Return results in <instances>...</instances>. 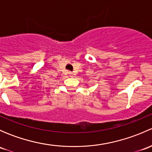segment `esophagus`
<instances>
[{"label":"esophagus","instance_id":"esophagus-1","mask_svg":"<svg viewBox=\"0 0 152 152\" xmlns=\"http://www.w3.org/2000/svg\"><path fill=\"white\" fill-rule=\"evenodd\" d=\"M69 75H70V77H72V76H73V74H72L71 73H69Z\"/></svg>","mask_w":152,"mask_h":152}]
</instances>
